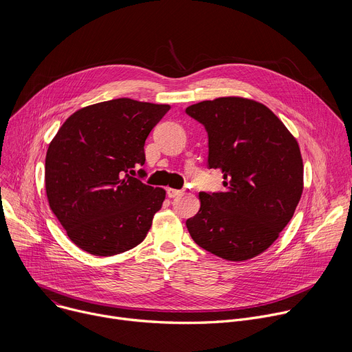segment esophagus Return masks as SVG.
I'll return each mask as SVG.
<instances>
[{
  "instance_id": "34e87169",
  "label": "esophagus",
  "mask_w": 352,
  "mask_h": 352,
  "mask_svg": "<svg viewBox=\"0 0 352 352\" xmlns=\"http://www.w3.org/2000/svg\"><path fill=\"white\" fill-rule=\"evenodd\" d=\"M167 195H168V197H175V196H179V195H182V190H179V189H173V188H168V189H167Z\"/></svg>"
}]
</instances>
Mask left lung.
<instances>
[{
  "label": "left lung",
  "mask_w": 352,
  "mask_h": 352,
  "mask_svg": "<svg viewBox=\"0 0 352 352\" xmlns=\"http://www.w3.org/2000/svg\"><path fill=\"white\" fill-rule=\"evenodd\" d=\"M186 114L209 136V168L223 173V192H200V209L186 220L192 239L226 261L261 255L292 219L304 190L296 139L265 104L219 97Z\"/></svg>",
  "instance_id": "8db88e82"
}]
</instances>
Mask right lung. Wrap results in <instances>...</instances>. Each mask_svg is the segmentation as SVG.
<instances>
[{"mask_svg":"<svg viewBox=\"0 0 352 352\" xmlns=\"http://www.w3.org/2000/svg\"><path fill=\"white\" fill-rule=\"evenodd\" d=\"M168 110L126 97L109 100L75 111L50 143L48 205L86 252L113 256L146 238L166 190L135 178V170L144 164L146 138Z\"/></svg>","mask_w":352,"mask_h":352,"instance_id":"1","label":"right lung"}]
</instances>
